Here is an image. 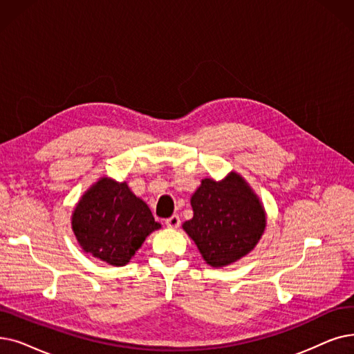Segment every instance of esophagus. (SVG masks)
<instances>
[{"label": "esophagus", "mask_w": 354, "mask_h": 354, "mask_svg": "<svg viewBox=\"0 0 354 354\" xmlns=\"http://www.w3.org/2000/svg\"><path fill=\"white\" fill-rule=\"evenodd\" d=\"M179 224H180V220H179L178 215H172V217H169V218L166 220V225H167L169 228H178Z\"/></svg>", "instance_id": "esophagus-1"}]
</instances>
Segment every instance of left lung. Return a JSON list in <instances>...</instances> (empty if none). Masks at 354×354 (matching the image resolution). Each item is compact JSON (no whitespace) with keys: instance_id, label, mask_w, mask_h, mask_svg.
I'll use <instances>...</instances> for the list:
<instances>
[{"instance_id":"obj_1","label":"left lung","mask_w":354,"mask_h":354,"mask_svg":"<svg viewBox=\"0 0 354 354\" xmlns=\"http://www.w3.org/2000/svg\"><path fill=\"white\" fill-rule=\"evenodd\" d=\"M194 217L182 224L205 263L224 268L249 254L266 230V211L240 174L204 178L191 196Z\"/></svg>"}]
</instances>
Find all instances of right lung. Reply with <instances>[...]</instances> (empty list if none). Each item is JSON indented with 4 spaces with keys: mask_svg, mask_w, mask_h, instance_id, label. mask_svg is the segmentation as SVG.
<instances>
[{
    "mask_svg": "<svg viewBox=\"0 0 354 354\" xmlns=\"http://www.w3.org/2000/svg\"><path fill=\"white\" fill-rule=\"evenodd\" d=\"M72 232L85 253L111 266H126L149 234L162 225L127 182L102 176L76 203Z\"/></svg>",
    "mask_w": 354,
    "mask_h": 354,
    "instance_id": "add662e5",
    "label": "right lung"
}]
</instances>
